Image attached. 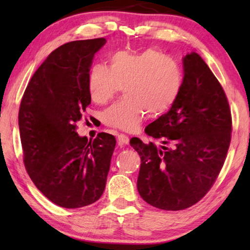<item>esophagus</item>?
<instances>
[{
	"instance_id": "1",
	"label": "esophagus",
	"mask_w": 250,
	"mask_h": 250,
	"mask_svg": "<svg viewBox=\"0 0 250 250\" xmlns=\"http://www.w3.org/2000/svg\"><path fill=\"white\" fill-rule=\"evenodd\" d=\"M129 140H130V139H129L128 135H125L124 133L118 134V142H119V145H128Z\"/></svg>"
}]
</instances>
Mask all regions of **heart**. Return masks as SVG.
Listing matches in <instances>:
<instances>
[{"instance_id":"1","label":"heart","mask_w":250,"mask_h":250,"mask_svg":"<svg viewBox=\"0 0 250 250\" xmlns=\"http://www.w3.org/2000/svg\"><path fill=\"white\" fill-rule=\"evenodd\" d=\"M183 80L179 62L158 49L120 50L110 56V67L101 62L90 67L88 91L94 103L104 104L125 84V98L105 109L101 119L111 128L133 131L149 112L158 117L174 105Z\"/></svg>"}]
</instances>
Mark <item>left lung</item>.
<instances>
[{"label":"left lung","instance_id":"8db88e82","mask_svg":"<svg viewBox=\"0 0 250 250\" xmlns=\"http://www.w3.org/2000/svg\"><path fill=\"white\" fill-rule=\"evenodd\" d=\"M183 87L174 105L146 126L162 146L131 139L141 158L138 192L147 204L181 210L205 196L230 143L231 116L221 83L195 52L183 57Z\"/></svg>","mask_w":250,"mask_h":250}]
</instances>
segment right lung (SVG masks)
Here are the masks:
<instances>
[{"label": "right lung", "instance_id": "obj_1", "mask_svg": "<svg viewBox=\"0 0 250 250\" xmlns=\"http://www.w3.org/2000/svg\"><path fill=\"white\" fill-rule=\"evenodd\" d=\"M104 39L75 41L48 55L33 75L21 103L19 126L24 164L50 202L79 208L98 201L107 182L116 138L94 140L76 132L91 103L88 73Z\"/></svg>", "mask_w": 250, "mask_h": 250}]
</instances>
